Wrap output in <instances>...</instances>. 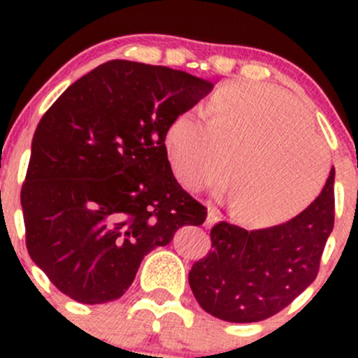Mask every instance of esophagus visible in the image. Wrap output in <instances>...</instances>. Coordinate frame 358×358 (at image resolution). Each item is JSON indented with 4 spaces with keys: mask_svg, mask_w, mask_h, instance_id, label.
Returning a JSON list of instances; mask_svg holds the SVG:
<instances>
[{
    "mask_svg": "<svg viewBox=\"0 0 358 358\" xmlns=\"http://www.w3.org/2000/svg\"><path fill=\"white\" fill-rule=\"evenodd\" d=\"M218 220H220V213H218V209H215V208H208V216H206L204 225H206V227H211V225H215V223L218 222Z\"/></svg>",
    "mask_w": 358,
    "mask_h": 358,
    "instance_id": "obj_1",
    "label": "esophagus"
}]
</instances>
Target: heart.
I'll return each instance as SVG.
<instances>
[{"label": "heart", "instance_id": "1", "mask_svg": "<svg viewBox=\"0 0 358 358\" xmlns=\"http://www.w3.org/2000/svg\"><path fill=\"white\" fill-rule=\"evenodd\" d=\"M166 149L173 175L194 192L229 182L237 162L236 213L256 227L305 211L329 171V152L308 112L275 86L234 85L211 103L209 117L178 115Z\"/></svg>", "mask_w": 358, "mask_h": 358}]
</instances>
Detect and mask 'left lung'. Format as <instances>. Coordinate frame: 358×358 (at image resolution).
<instances>
[{"label": "left lung", "mask_w": 358, "mask_h": 358, "mask_svg": "<svg viewBox=\"0 0 358 358\" xmlns=\"http://www.w3.org/2000/svg\"><path fill=\"white\" fill-rule=\"evenodd\" d=\"M333 227L334 168L320 196L289 222L259 230L216 223L209 234L213 251L189 272L190 289L216 319H268L315 280Z\"/></svg>", "instance_id": "obj_1"}]
</instances>
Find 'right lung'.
Wrapping results in <instances>:
<instances>
[{
    "instance_id": "obj_1",
    "label": "right lung",
    "mask_w": 358,
    "mask_h": 358,
    "mask_svg": "<svg viewBox=\"0 0 358 358\" xmlns=\"http://www.w3.org/2000/svg\"><path fill=\"white\" fill-rule=\"evenodd\" d=\"M211 90L189 72L110 60L45 112L20 202L29 256L57 289L86 305L114 301L152 249L204 223L208 211L173 176L164 140Z\"/></svg>"
}]
</instances>
